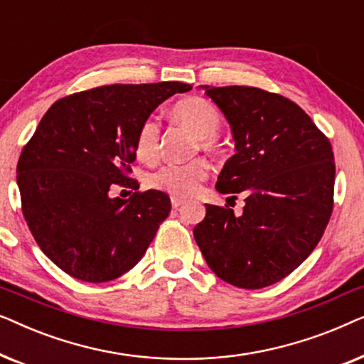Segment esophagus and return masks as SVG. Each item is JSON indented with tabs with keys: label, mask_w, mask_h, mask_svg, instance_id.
Listing matches in <instances>:
<instances>
[{
	"label": "esophagus",
	"mask_w": 364,
	"mask_h": 364,
	"mask_svg": "<svg viewBox=\"0 0 364 364\" xmlns=\"http://www.w3.org/2000/svg\"><path fill=\"white\" fill-rule=\"evenodd\" d=\"M171 202H172L173 208H178L181 205H183V200H182V198H178V197H172Z\"/></svg>",
	"instance_id": "34e87169"
}]
</instances>
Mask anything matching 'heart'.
Segmentation results:
<instances>
[{
	"mask_svg": "<svg viewBox=\"0 0 364 364\" xmlns=\"http://www.w3.org/2000/svg\"><path fill=\"white\" fill-rule=\"evenodd\" d=\"M172 116L196 134L202 151L217 152V136L222 127V117L210 102L202 97H186L173 104ZM161 126L156 117H147L139 126L136 136V154L141 161L151 162L159 154ZM208 177V166L203 161L187 164H166L147 176V186L154 191L166 192L172 197L187 198L198 192Z\"/></svg>",
	"mask_w": 364,
	"mask_h": 364,
	"instance_id": "b5f03b06",
	"label": "heart"
}]
</instances>
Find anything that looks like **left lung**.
I'll return each instance as SVG.
<instances>
[{
  "label": "left lung",
  "mask_w": 364,
  "mask_h": 364,
  "mask_svg": "<svg viewBox=\"0 0 364 364\" xmlns=\"http://www.w3.org/2000/svg\"><path fill=\"white\" fill-rule=\"evenodd\" d=\"M230 124L235 154L215 188L245 196L242 215L205 205L193 237L207 265L233 287H270L301 265L333 210L335 157L311 117L258 87L200 86Z\"/></svg>",
  "instance_id": "1"
}]
</instances>
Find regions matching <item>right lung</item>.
Here are the masks:
<instances>
[{
  "instance_id": "right-lung-1",
  "label": "right lung",
  "mask_w": 364,
  "mask_h": 364,
  "mask_svg": "<svg viewBox=\"0 0 364 364\" xmlns=\"http://www.w3.org/2000/svg\"><path fill=\"white\" fill-rule=\"evenodd\" d=\"M191 84H111L59 99L48 109L18 162L23 215L49 260L81 282L102 283L137 265L171 198L137 191L127 176L139 126Z\"/></svg>"
}]
</instances>
